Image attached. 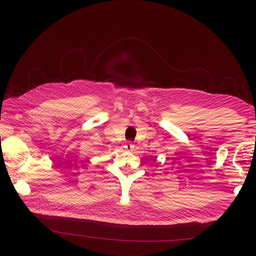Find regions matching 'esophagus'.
I'll list each match as a JSON object with an SVG mask.
<instances>
[{"mask_svg":"<svg viewBox=\"0 0 256 256\" xmlns=\"http://www.w3.org/2000/svg\"><path fill=\"white\" fill-rule=\"evenodd\" d=\"M124 147V150H126V152H132V150H134V147H135V146H134L130 142H128Z\"/></svg>","mask_w":256,"mask_h":256,"instance_id":"obj_1","label":"esophagus"}]
</instances>
